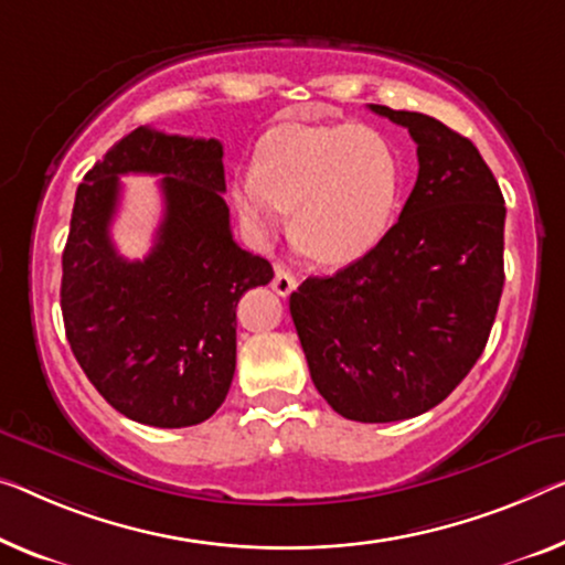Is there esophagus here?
<instances>
[{
	"instance_id": "obj_1",
	"label": "esophagus",
	"mask_w": 565,
	"mask_h": 565,
	"mask_svg": "<svg viewBox=\"0 0 565 565\" xmlns=\"http://www.w3.org/2000/svg\"><path fill=\"white\" fill-rule=\"evenodd\" d=\"M271 289H274L276 294H279V297H289V294H291L294 289H297V279H294V274L286 271L284 266H276Z\"/></svg>"
}]
</instances>
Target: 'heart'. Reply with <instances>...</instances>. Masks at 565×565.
<instances>
[{"label":"heart","mask_w":565,"mask_h":565,"mask_svg":"<svg viewBox=\"0 0 565 565\" xmlns=\"http://www.w3.org/2000/svg\"><path fill=\"white\" fill-rule=\"evenodd\" d=\"M401 182L398 149L373 126L281 124L258 141L254 172L231 182V200L254 238H271L289 213L294 246L348 266L388 231Z\"/></svg>","instance_id":"1"}]
</instances>
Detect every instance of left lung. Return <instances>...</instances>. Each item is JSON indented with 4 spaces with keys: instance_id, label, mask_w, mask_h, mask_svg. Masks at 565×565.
<instances>
[{
    "instance_id": "obj_1",
    "label": "left lung",
    "mask_w": 565,
    "mask_h": 565,
    "mask_svg": "<svg viewBox=\"0 0 565 565\" xmlns=\"http://www.w3.org/2000/svg\"><path fill=\"white\" fill-rule=\"evenodd\" d=\"M416 141L398 223L355 264L291 294L317 391L337 414L391 424L439 406L482 355L504 284V198L467 137L370 104Z\"/></svg>"
}]
</instances>
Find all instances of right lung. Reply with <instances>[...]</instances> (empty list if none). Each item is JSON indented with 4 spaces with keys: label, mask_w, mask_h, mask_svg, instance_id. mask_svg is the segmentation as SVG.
I'll return each mask as SVG.
<instances>
[{
    "label": "right lung",
    "mask_w": 565,
    "mask_h": 565,
    "mask_svg": "<svg viewBox=\"0 0 565 565\" xmlns=\"http://www.w3.org/2000/svg\"><path fill=\"white\" fill-rule=\"evenodd\" d=\"M121 173H159L166 215L141 262L110 241ZM223 147L139 126L75 192L63 250L65 337L94 388L126 418L184 428L210 418L235 373V307L274 279L231 233Z\"/></svg>",
    "instance_id": "add662e5"
}]
</instances>
